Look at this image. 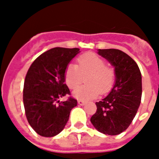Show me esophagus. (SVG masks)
I'll return each mask as SVG.
<instances>
[{"label":"esophagus","instance_id":"obj_1","mask_svg":"<svg viewBox=\"0 0 159 159\" xmlns=\"http://www.w3.org/2000/svg\"><path fill=\"white\" fill-rule=\"evenodd\" d=\"M78 103L80 105V106H84V105L85 104L86 102H84V101H83V100H78Z\"/></svg>","mask_w":159,"mask_h":159}]
</instances>
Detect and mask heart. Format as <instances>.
<instances>
[{
    "instance_id": "b5f03b06",
    "label": "heart",
    "mask_w": 159,
    "mask_h": 159,
    "mask_svg": "<svg viewBox=\"0 0 159 159\" xmlns=\"http://www.w3.org/2000/svg\"><path fill=\"white\" fill-rule=\"evenodd\" d=\"M88 84L78 87L72 92L74 98L79 100H88L95 98L99 93H106L112 87L115 72L106 61L94 53H86L78 58V65L69 64L64 71V79L68 88H76L87 75Z\"/></svg>"
}]
</instances>
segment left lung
<instances>
[{
  "mask_svg": "<svg viewBox=\"0 0 159 159\" xmlns=\"http://www.w3.org/2000/svg\"><path fill=\"white\" fill-rule=\"evenodd\" d=\"M98 54L114 67L116 82L108 95L95 102L91 123L102 134L117 135L128 128L139 107L142 75L135 61L119 49H98Z\"/></svg>",
  "mask_w": 159,
  "mask_h": 159,
  "instance_id": "obj_1",
  "label": "left lung"
}]
</instances>
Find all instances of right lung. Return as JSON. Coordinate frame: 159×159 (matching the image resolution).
Listing matches in <instances>:
<instances>
[{"mask_svg":"<svg viewBox=\"0 0 159 159\" xmlns=\"http://www.w3.org/2000/svg\"><path fill=\"white\" fill-rule=\"evenodd\" d=\"M80 48H54L37 57L29 67L24 84L25 115L32 129L43 137H53L64 130L77 100L60 99L70 91L64 71Z\"/></svg>","mask_w":159,"mask_h":159,"instance_id":"obj_1","label":"right lung"}]
</instances>
